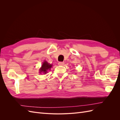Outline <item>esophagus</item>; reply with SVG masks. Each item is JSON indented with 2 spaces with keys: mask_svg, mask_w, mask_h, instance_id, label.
I'll return each instance as SVG.
<instances>
[{
  "mask_svg": "<svg viewBox=\"0 0 120 120\" xmlns=\"http://www.w3.org/2000/svg\"><path fill=\"white\" fill-rule=\"evenodd\" d=\"M58 64L59 65V66H63V65L64 64V62H59V63H58Z\"/></svg>",
  "mask_w": 120,
  "mask_h": 120,
  "instance_id": "1",
  "label": "esophagus"
}]
</instances>
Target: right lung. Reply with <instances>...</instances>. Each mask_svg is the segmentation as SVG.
<instances>
[{
  "instance_id": "obj_1",
  "label": "right lung",
  "mask_w": 120,
  "mask_h": 120,
  "mask_svg": "<svg viewBox=\"0 0 120 120\" xmlns=\"http://www.w3.org/2000/svg\"><path fill=\"white\" fill-rule=\"evenodd\" d=\"M52 67V64H49L48 63H47L46 61H45V62H43L42 65L41 66V68L40 69V73L42 72L43 74H45L47 72L48 70H50Z\"/></svg>"
}]
</instances>
